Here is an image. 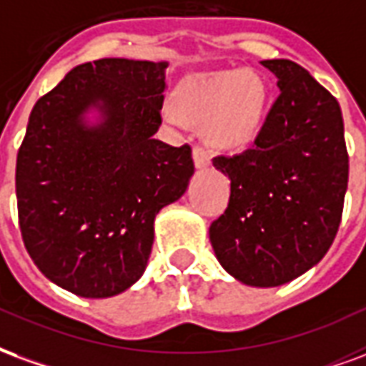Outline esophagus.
I'll list each match as a JSON object with an SVG mask.
<instances>
[{
    "instance_id": "1",
    "label": "esophagus",
    "mask_w": 366,
    "mask_h": 366,
    "mask_svg": "<svg viewBox=\"0 0 366 366\" xmlns=\"http://www.w3.org/2000/svg\"><path fill=\"white\" fill-rule=\"evenodd\" d=\"M193 162H194V167L197 169H207L210 165V157L209 154H207V150H202V148H194L193 150Z\"/></svg>"
}]
</instances>
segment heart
I'll return each instance as SVG.
<instances>
[{"instance_id": "1", "label": "heart", "mask_w": 366, "mask_h": 366, "mask_svg": "<svg viewBox=\"0 0 366 366\" xmlns=\"http://www.w3.org/2000/svg\"><path fill=\"white\" fill-rule=\"evenodd\" d=\"M267 109V85L257 74L242 70L201 74L181 89V109L164 107L165 121L181 127L187 119L209 121L207 136L220 150H236L255 140Z\"/></svg>"}]
</instances>
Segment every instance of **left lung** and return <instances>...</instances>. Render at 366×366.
Instances as JSON below:
<instances>
[{"instance_id": "8db88e82", "label": "left lung", "mask_w": 366, "mask_h": 366, "mask_svg": "<svg viewBox=\"0 0 366 366\" xmlns=\"http://www.w3.org/2000/svg\"><path fill=\"white\" fill-rule=\"evenodd\" d=\"M281 95L249 150L218 156L230 202L210 244L236 281L281 287L324 257L337 234L349 156L337 99L290 60H263Z\"/></svg>"}]
</instances>
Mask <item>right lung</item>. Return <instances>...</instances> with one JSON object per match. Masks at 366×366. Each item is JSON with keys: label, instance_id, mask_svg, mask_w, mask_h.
Listing matches in <instances>:
<instances>
[{"label": "right lung", "instance_id": "obj_1", "mask_svg": "<svg viewBox=\"0 0 366 366\" xmlns=\"http://www.w3.org/2000/svg\"><path fill=\"white\" fill-rule=\"evenodd\" d=\"M167 62L81 64L36 101L17 154L23 242L48 281L84 298L146 271L159 210L193 177L191 148L156 140Z\"/></svg>", "mask_w": 366, "mask_h": 366}]
</instances>
